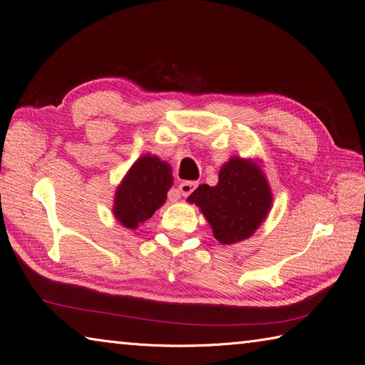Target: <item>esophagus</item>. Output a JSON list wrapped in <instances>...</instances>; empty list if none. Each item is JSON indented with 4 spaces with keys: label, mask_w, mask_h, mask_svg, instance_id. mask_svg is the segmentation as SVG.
I'll list each match as a JSON object with an SVG mask.
<instances>
[{
    "label": "esophagus",
    "mask_w": 365,
    "mask_h": 365,
    "mask_svg": "<svg viewBox=\"0 0 365 365\" xmlns=\"http://www.w3.org/2000/svg\"><path fill=\"white\" fill-rule=\"evenodd\" d=\"M197 187V182L196 181H184L180 184V192L182 196H189L195 189Z\"/></svg>",
    "instance_id": "obj_1"
}]
</instances>
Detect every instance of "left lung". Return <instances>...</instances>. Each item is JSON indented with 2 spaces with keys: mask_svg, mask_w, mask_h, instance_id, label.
Masks as SVG:
<instances>
[{
  "mask_svg": "<svg viewBox=\"0 0 365 365\" xmlns=\"http://www.w3.org/2000/svg\"><path fill=\"white\" fill-rule=\"evenodd\" d=\"M187 201L201 208L220 244L231 245L259 228L268 216L272 195L256 163L233 157L220 168L215 187L200 185Z\"/></svg>",
  "mask_w": 365,
  "mask_h": 365,
  "instance_id": "1",
  "label": "left lung"
}]
</instances>
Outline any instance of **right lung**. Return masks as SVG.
<instances>
[{"instance_id":"right-lung-1","label":"right lung","mask_w":365,"mask_h":365,"mask_svg":"<svg viewBox=\"0 0 365 365\" xmlns=\"http://www.w3.org/2000/svg\"><path fill=\"white\" fill-rule=\"evenodd\" d=\"M173 184L170 165L155 155L138 158L117 187L114 216L126 228H137L160 208Z\"/></svg>"}]
</instances>
